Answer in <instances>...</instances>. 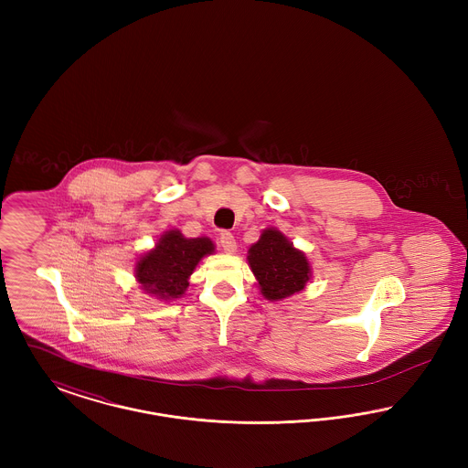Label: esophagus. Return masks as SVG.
<instances>
[{
	"instance_id": "obj_1",
	"label": "esophagus",
	"mask_w": 468,
	"mask_h": 468,
	"mask_svg": "<svg viewBox=\"0 0 468 468\" xmlns=\"http://www.w3.org/2000/svg\"><path fill=\"white\" fill-rule=\"evenodd\" d=\"M219 244L223 247L224 252L231 254L237 250V242H235V237L229 233V231H223L221 237H219Z\"/></svg>"
}]
</instances>
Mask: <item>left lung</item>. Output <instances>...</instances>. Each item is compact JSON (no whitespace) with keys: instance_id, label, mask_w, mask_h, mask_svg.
<instances>
[{"instance_id":"1","label":"left lung","mask_w":468,"mask_h":468,"mask_svg":"<svg viewBox=\"0 0 468 468\" xmlns=\"http://www.w3.org/2000/svg\"><path fill=\"white\" fill-rule=\"evenodd\" d=\"M247 260L268 300H282L303 290L311 277L305 254L277 229H265L261 239L250 245Z\"/></svg>"}]
</instances>
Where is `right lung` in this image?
<instances>
[{
	"instance_id": "obj_1",
	"label": "right lung",
	"mask_w": 468,
	"mask_h": 468,
	"mask_svg": "<svg viewBox=\"0 0 468 468\" xmlns=\"http://www.w3.org/2000/svg\"><path fill=\"white\" fill-rule=\"evenodd\" d=\"M214 252L208 239H184L180 231L165 233L156 249L136 263V279L142 288L161 300H174L189 286V275L203 256Z\"/></svg>"
}]
</instances>
